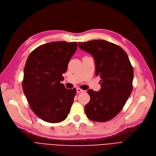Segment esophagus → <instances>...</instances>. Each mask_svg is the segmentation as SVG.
Here are the masks:
<instances>
[{"label":"esophagus","mask_w":156,"mask_h":156,"mask_svg":"<svg viewBox=\"0 0 156 156\" xmlns=\"http://www.w3.org/2000/svg\"><path fill=\"white\" fill-rule=\"evenodd\" d=\"M76 90H77V93H81V92H83V91H84L83 90H81L80 88H77Z\"/></svg>","instance_id":"1"}]
</instances>
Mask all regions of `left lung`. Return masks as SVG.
Instances as JSON below:
<instances>
[{
    "label": "left lung",
    "instance_id": "left-lung-1",
    "mask_svg": "<svg viewBox=\"0 0 156 156\" xmlns=\"http://www.w3.org/2000/svg\"><path fill=\"white\" fill-rule=\"evenodd\" d=\"M79 47L92 55L95 74L101 79L100 91H87L90 101L85 113L93 121H109L120 113L133 91V68L126 52L113 43L95 40L79 43Z\"/></svg>",
    "mask_w": 156,
    "mask_h": 156
}]
</instances>
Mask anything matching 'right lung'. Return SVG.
I'll return each instance as SVG.
<instances>
[{
    "label": "right lung",
    "instance_id": "add662e5",
    "mask_svg": "<svg viewBox=\"0 0 156 156\" xmlns=\"http://www.w3.org/2000/svg\"><path fill=\"white\" fill-rule=\"evenodd\" d=\"M77 42L54 41L40 45L29 54L23 70L22 88L30 108L43 121L58 123L70 111L76 90L61 83Z\"/></svg>",
    "mask_w": 156,
    "mask_h": 156
}]
</instances>
